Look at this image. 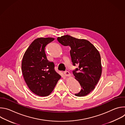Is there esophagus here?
Here are the masks:
<instances>
[{"label": "esophagus", "instance_id": "34e87169", "mask_svg": "<svg viewBox=\"0 0 125 125\" xmlns=\"http://www.w3.org/2000/svg\"><path fill=\"white\" fill-rule=\"evenodd\" d=\"M64 74H65V75L66 76H68V77L70 76V73L68 72V71H65V72H64Z\"/></svg>", "mask_w": 125, "mask_h": 125}]
</instances>
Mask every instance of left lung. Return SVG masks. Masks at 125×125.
Segmentation results:
<instances>
[{"mask_svg":"<svg viewBox=\"0 0 125 125\" xmlns=\"http://www.w3.org/2000/svg\"><path fill=\"white\" fill-rule=\"evenodd\" d=\"M57 40L64 46L71 47L70 51L73 66L78 68L73 71L81 90L75 95L84 96L92 92L101 75V57L98 51L90 42L74 38L70 35L58 37Z\"/></svg>","mask_w":125,"mask_h":125,"instance_id":"left-lung-1","label":"left lung"}]
</instances>
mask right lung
I'll use <instances>...</instances> for the list:
<instances>
[{
  "mask_svg": "<svg viewBox=\"0 0 125 125\" xmlns=\"http://www.w3.org/2000/svg\"><path fill=\"white\" fill-rule=\"evenodd\" d=\"M54 40L41 38L33 41L24 55L22 71L24 80L30 90L40 96L49 95L61 78L54 69L53 62L49 61L45 47Z\"/></svg>",
  "mask_w": 125,
  "mask_h": 125,
  "instance_id": "right-lung-1",
  "label": "right lung"
}]
</instances>
